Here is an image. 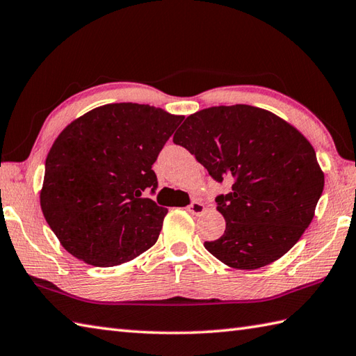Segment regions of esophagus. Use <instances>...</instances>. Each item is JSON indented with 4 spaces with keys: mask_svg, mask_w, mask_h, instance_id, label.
<instances>
[{
    "mask_svg": "<svg viewBox=\"0 0 356 356\" xmlns=\"http://www.w3.org/2000/svg\"><path fill=\"white\" fill-rule=\"evenodd\" d=\"M186 209H188V213H191L193 216H199V214H202L203 211H205V205H203L202 202H191L190 205L186 207Z\"/></svg>",
    "mask_w": 356,
    "mask_h": 356,
    "instance_id": "34e87169",
    "label": "esophagus"
}]
</instances>
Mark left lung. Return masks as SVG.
Wrapping results in <instances>:
<instances>
[{"label":"left lung","mask_w":356,"mask_h":356,"mask_svg":"<svg viewBox=\"0 0 356 356\" xmlns=\"http://www.w3.org/2000/svg\"><path fill=\"white\" fill-rule=\"evenodd\" d=\"M172 140L217 182H232L228 194L216 197L225 234L205 241L222 263L266 266L311 225L324 174L311 142L274 113L243 104L205 108L188 116Z\"/></svg>","instance_id":"left-lung-1"}]
</instances>
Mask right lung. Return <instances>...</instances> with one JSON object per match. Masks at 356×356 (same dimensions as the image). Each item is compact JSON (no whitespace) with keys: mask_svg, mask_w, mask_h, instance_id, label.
Listing matches in <instances>:
<instances>
[{"mask_svg":"<svg viewBox=\"0 0 356 356\" xmlns=\"http://www.w3.org/2000/svg\"><path fill=\"white\" fill-rule=\"evenodd\" d=\"M184 120L143 104H108L67 125L45 159L41 209L73 257L118 266L153 246L168 209L151 166Z\"/></svg>","mask_w":356,"mask_h":356,"instance_id":"1","label":"right lung"}]
</instances>
